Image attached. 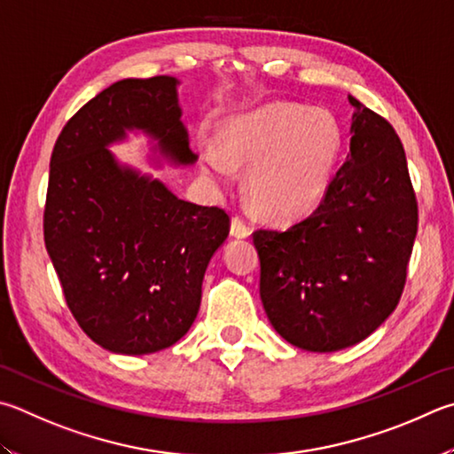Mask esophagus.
Returning <instances> with one entry per match:
<instances>
[{
	"label": "esophagus",
	"instance_id": "esophagus-1",
	"mask_svg": "<svg viewBox=\"0 0 454 454\" xmlns=\"http://www.w3.org/2000/svg\"><path fill=\"white\" fill-rule=\"evenodd\" d=\"M230 232H232V236H236V238H248L252 230L248 226V222H246L242 216H234L232 226H230Z\"/></svg>",
	"mask_w": 454,
	"mask_h": 454
}]
</instances>
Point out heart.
Listing matches in <instances>:
<instances>
[{
	"label": "heart",
	"instance_id": "obj_1",
	"mask_svg": "<svg viewBox=\"0 0 454 454\" xmlns=\"http://www.w3.org/2000/svg\"><path fill=\"white\" fill-rule=\"evenodd\" d=\"M341 151L332 114L298 105H268L230 121L222 145L202 151L204 170L228 183L234 164L252 167L248 191L255 208L274 220H295L324 199Z\"/></svg>",
	"mask_w": 454,
	"mask_h": 454
}]
</instances>
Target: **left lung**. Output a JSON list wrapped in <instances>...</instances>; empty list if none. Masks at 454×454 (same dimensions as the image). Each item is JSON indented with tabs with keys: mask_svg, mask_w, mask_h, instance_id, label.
Segmentation results:
<instances>
[{
	"mask_svg": "<svg viewBox=\"0 0 454 454\" xmlns=\"http://www.w3.org/2000/svg\"><path fill=\"white\" fill-rule=\"evenodd\" d=\"M348 160L319 206L252 234L260 298L276 332L306 351L364 341L401 300L419 226L407 156L391 122L357 98Z\"/></svg>",
	"mask_w": 454,
	"mask_h": 454,
	"instance_id": "left-lung-1",
	"label": "left lung"
}]
</instances>
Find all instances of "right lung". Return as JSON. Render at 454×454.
I'll use <instances>...</instances> for the list:
<instances>
[{
    "instance_id": "add662e5",
    "label": "right lung",
    "mask_w": 454,
    "mask_h": 454,
    "mask_svg": "<svg viewBox=\"0 0 454 454\" xmlns=\"http://www.w3.org/2000/svg\"><path fill=\"white\" fill-rule=\"evenodd\" d=\"M176 83L117 81L73 114L51 153L47 254L79 327L125 356L167 349L191 329L206 266L230 232L226 210L176 199L159 180L121 168L106 148L141 129L164 156L194 162Z\"/></svg>"
}]
</instances>
